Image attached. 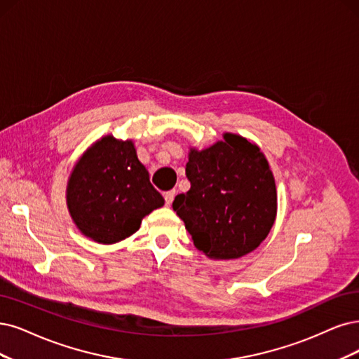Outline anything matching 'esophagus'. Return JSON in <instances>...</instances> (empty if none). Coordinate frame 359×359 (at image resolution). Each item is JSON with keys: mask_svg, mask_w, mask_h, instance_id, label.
Segmentation results:
<instances>
[{"mask_svg": "<svg viewBox=\"0 0 359 359\" xmlns=\"http://www.w3.org/2000/svg\"><path fill=\"white\" fill-rule=\"evenodd\" d=\"M175 196H176V191H175V189H172V191H167V192L164 194L165 204H167V205H170V204L172 203V200H175Z\"/></svg>", "mask_w": 359, "mask_h": 359, "instance_id": "34e87169", "label": "esophagus"}]
</instances>
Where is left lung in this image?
Wrapping results in <instances>:
<instances>
[{
    "label": "left lung",
    "instance_id": "left-lung-1",
    "mask_svg": "<svg viewBox=\"0 0 359 359\" xmlns=\"http://www.w3.org/2000/svg\"><path fill=\"white\" fill-rule=\"evenodd\" d=\"M223 139L204 151H191V189L175 198L172 210L198 250L228 260L248 255L268 236L276 216V188L256 144L231 133Z\"/></svg>",
    "mask_w": 359,
    "mask_h": 359
}]
</instances>
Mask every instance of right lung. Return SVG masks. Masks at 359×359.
Here are the masks:
<instances>
[{
  "instance_id": "1",
  "label": "right lung",
  "mask_w": 359,
  "mask_h": 359,
  "mask_svg": "<svg viewBox=\"0 0 359 359\" xmlns=\"http://www.w3.org/2000/svg\"><path fill=\"white\" fill-rule=\"evenodd\" d=\"M66 200L78 229L100 244L135 233L146 215L164 205L135 144L112 136L102 137L76 163Z\"/></svg>"
}]
</instances>
